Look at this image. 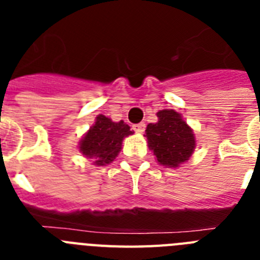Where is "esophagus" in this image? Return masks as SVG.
Wrapping results in <instances>:
<instances>
[{
	"instance_id": "34e87169",
	"label": "esophagus",
	"mask_w": 260,
	"mask_h": 260,
	"mask_svg": "<svg viewBox=\"0 0 260 260\" xmlns=\"http://www.w3.org/2000/svg\"><path fill=\"white\" fill-rule=\"evenodd\" d=\"M133 128H134L135 133H139V134H142V133L144 132V128H146V123L141 122V123H137V125H133Z\"/></svg>"
}]
</instances>
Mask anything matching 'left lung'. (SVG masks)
<instances>
[{"label":"left lung","mask_w":260,"mask_h":260,"mask_svg":"<svg viewBox=\"0 0 260 260\" xmlns=\"http://www.w3.org/2000/svg\"><path fill=\"white\" fill-rule=\"evenodd\" d=\"M157 117V122L150 123L146 128L148 147L160 164L176 168L191 156L195 148L194 134L174 110H160Z\"/></svg>","instance_id":"left-lung-1"}]
</instances>
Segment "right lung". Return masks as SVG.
Returning a JSON list of instances; mask_svg holds the SVG:
<instances>
[{"label": "right lung", "mask_w": 260, "mask_h": 260, "mask_svg": "<svg viewBox=\"0 0 260 260\" xmlns=\"http://www.w3.org/2000/svg\"><path fill=\"white\" fill-rule=\"evenodd\" d=\"M133 134L130 126L123 121L113 122L108 117L99 114L96 122L80 141L79 150L84 156L95 158L96 165L112 162L121 151L123 138Z\"/></svg>", "instance_id": "obj_1"}]
</instances>
